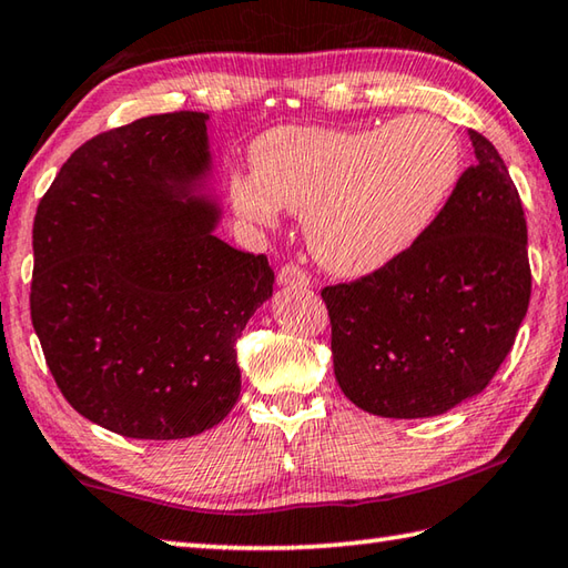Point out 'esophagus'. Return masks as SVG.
I'll return each instance as SVG.
<instances>
[{
  "instance_id": "obj_1",
  "label": "esophagus",
  "mask_w": 568,
  "mask_h": 568,
  "mask_svg": "<svg viewBox=\"0 0 568 568\" xmlns=\"http://www.w3.org/2000/svg\"><path fill=\"white\" fill-rule=\"evenodd\" d=\"M277 283L281 285H300V287H310V275L300 268V265L287 263L277 271Z\"/></svg>"
}]
</instances>
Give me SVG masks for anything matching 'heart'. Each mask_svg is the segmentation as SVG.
Masks as SVG:
<instances>
[{"mask_svg":"<svg viewBox=\"0 0 568 568\" xmlns=\"http://www.w3.org/2000/svg\"><path fill=\"white\" fill-rule=\"evenodd\" d=\"M253 174L231 180L233 204L258 224L277 206L305 214V236L320 265L347 277L398 258L458 182L463 150L438 118L408 115L347 132L275 128L253 142Z\"/></svg>","mask_w":568,"mask_h":568,"instance_id":"heart-1","label":"heart"}]
</instances>
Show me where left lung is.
<instances>
[{"label":"left lung","instance_id":"1","mask_svg":"<svg viewBox=\"0 0 568 568\" xmlns=\"http://www.w3.org/2000/svg\"><path fill=\"white\" fill-rule=\"evenodd\" d=\"M475 164L446 206L384 268L322 291L337 384L384 418L440 416L493 382L527 315V221L495 144L470 130Z\"/></svg>","mask_w":568,"mask_h":568}]
</instances>
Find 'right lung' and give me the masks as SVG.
Wrapping results in <instances>:
<instances>
[{
    "mask_svg": "<svg viewBox=\"0 0 568 568\" xmlns=\"http://www.w3.org/2000/svg\"><path fill=\"white\" fill-rule=\"evenodd\" d=\"M206 113L95 135L33 219L31 322L78 414L140 440L214 428L241 394L236 339L273 295L265 255L214 229Z\"/></svg>",
    "mask_w": 568,
    "mask_h": 568,
    "instance_id": "1",
    "label": "right lung"
}]
</instances>
